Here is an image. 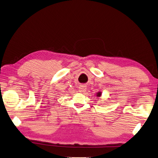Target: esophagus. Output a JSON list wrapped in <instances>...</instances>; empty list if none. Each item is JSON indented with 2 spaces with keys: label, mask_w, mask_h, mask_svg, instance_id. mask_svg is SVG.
<instances>
[{
  "label": "esophagus",
  "mask_w": 158,
  "mask_h": 158,
  "mask_svg": "<svg viewBox=\"0 0 158 158\" xmlns=\"http://www.w3.org/2000/svg\"><path fill=\"white\" fill-rule=\"evenodd\" d=\"M86 86L85 85H81L79 86V90L80 92H82V93L85 92L86 91Z\"/></svg>",
  "instance_id": "34e87169"
}]
</instances>
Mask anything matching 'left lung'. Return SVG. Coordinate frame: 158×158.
<instances>
[{
	"mask_svg": "<svg viewBox=\"0 0 158 158\" xmlns=\"http://www.w3.org/2000/svg\"><path fill=\"white\" fill-rule=\"evenodd\" d=\"M101 94H102L101 92H98L97 94H96V96H97V97H101Z\"/></svg>",
	"mask_w": 158,
	"mask_h": 158,
	"instance_id": "8db88e82",
	"label": "left lung"
}]
</instances>
